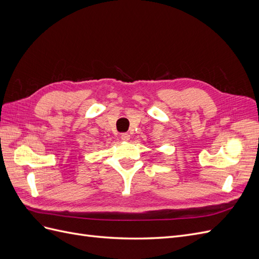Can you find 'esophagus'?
I'll return each mask as SVG.
<instances>
[{
	"instance_id": "34e87169",
	"label": "esophagus",
	"mask_w": 259,
	"mask_h": 259,
	"mask_svg": "<svg viewBox=\"0 0 259 259\" xmlns=\"http://www.w3.org/2000/svg\"><path fill=\"white\" fill-rule=\"evenodd\" d=\"M130 134H127V133H123V134L121 135V139L123 140V142H128L130 140Z\"/></svg>"
}]
</instances>
